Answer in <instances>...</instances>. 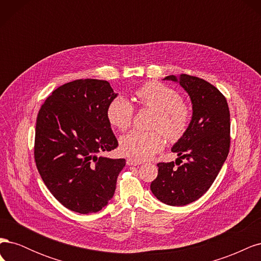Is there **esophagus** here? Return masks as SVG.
Masks as SVG:
<instances>
[{
    "label": "esophagus",
    "mask_w": 261,
    "mask_h": 261,
    "mask_svg": "<svg viewBox=\"0 0 261 261\" xmlns=\"http://www.w3.org/2000/svg\"><path fill=\"white\" fill-rule=\"evenodd\" d=\"M126 163H127V165H139V164H141V161L136 160V159H132V158H128V159L126 160Z\"/></svg>",
    "instance_id": "esophagus-1"
}]
</instances>
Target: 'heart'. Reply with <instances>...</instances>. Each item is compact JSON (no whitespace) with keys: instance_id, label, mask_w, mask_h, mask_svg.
<instances>
[{"instance_id":"b5f03b06","label":"heart","mask_w":261,"mask_h":261,"mask_svg":"<svg viewBox=\"0 0 261 261\" xmlns=\"http://www.w3.org/2000/svg\"><path fill=\"white\" fill-rule=\"evenodd\" d=\"M140 107L154 111L151 127L154 130H132L121 139V150L134 159L145 160L163 148V137L174 143L185 135L192 121V111L180 94L171 87L149 82L135 91ZM135 108L130 102L117 96L109 102L107 118L116 129L124 132L132 125Z\"/></svg>"}]
</instances>
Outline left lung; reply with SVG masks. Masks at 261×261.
Here are the masks:
<instances>
[{"label":"left lung","mask_w":261,"mask_h":261,"mask_svg":"<svg viewBox=\"0 0 261 261\" xmlns=\"http://www.w3.org/2000/svg\"><path fill=\"white\" fill-rule=\"evenodd\" d=\"M164 80L177 81L173 75ZM179 85L192 100V122L185 135L172 148L179 158L175 163H158V175L150 185L158 199L175 207L191 203L208 191L231 145L230 110L223 94L196 76L181 74ZM181 159L187 161L183 164Z\"/></svg>","instance_id":"left-lung-1"}]
</instances>
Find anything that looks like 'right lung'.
Segmentation results:
<instances>
[{
  "label": "right lung",
  "mask_w": 261,
  "mask_h": 261,
  "mask_svg": "<svg viewBox=\"0 0 261 261\" xmlns=\"http://www.w3.org/2000/svg\"><path fill=\"white\" fill-rule=\"evenodd\" d=\"M115 97L107 81L76 80L55 89L37 116L39 174L63 206L83 215L107 206L125 167V159L97 156L118 146L106 114Z\"/></svg>",
  "instance_id": "right-lung-1"
}]
</instances>
